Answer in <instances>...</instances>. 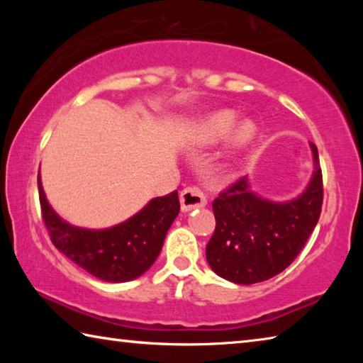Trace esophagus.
Returning a JSON list of instances; mask_svg holds the SVG:
<instances>
[{"instance_id": "obj_1", "label": "esophagus", "mask_w": 363, "mask_h": 363, "mask_svg": "<svg viewBox=\"0 0 363 363\" xmlns=\"http://www.w3.org/2000/svg\"><path fill=\"white\" fill-rule=\"evenodd\" d=\"M206 205V196L199 187H186L181 192L182 211H192L195 208H203Z\"/></svg>"}]
</instances>
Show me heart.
<instances>
[{
    "label": "heart",
    "mask_w": 363,
    "mask_h": 363,
    "mask_svg": "<svg viewBox=\"0 0 363 363\" xmlns=\"http://www.w3.org/2000/svg\"><path fill=\"white\" fill-rule=\"evenodd\" d=\"M238 115L233 110H218L200 123L196 138L201 144H214L225 139L230 132V152L233 155L242 153L255 144L257 138V125L255 120L243 118L237 123Z\"/></svg>",
    "instance_id": "heart-1"
}]
</instances>
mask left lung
Here are the masks:
<instances>
[{"label":"left lung","mask_w":363,"mask_h":363,"mask_svg":"<svg viewBox=\"0 0 363 363\" xmlns=\"http://www.w3.org/2000/svg\"><path fill=\"white\" fill-rule=\"evenodd\" d=\"M314 173L303 194L272 201L238 179L213 201L216 229L206 245V261L219 277L251 285L275 277L294 261L315 229L323 203L322 169L311 143Z\"/></svg>","instance_id":"8db88e82"}]
</instances>
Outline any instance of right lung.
Segmentation results:
<instances>
[{
  "mask_svg": "<svg viewBox=\"0 0 363 363\" xmlns=\"http://www.w3.org/2000/svg\"><path fill=\"white\" fill-rule=\"evenodd\" d=\"M38 192L43 220L54 247L86 272L113 284L138 279L150 269L181 210L174 190L152 199L139 213L113 227L83 229L69 224L52 210L43 190L40 173Z\"/></svg>",
  "mask_w": 363,
  "mask_h": 363,
  "instance_id": "add662e5",
  "label": "right lung"
}]
</instances>
